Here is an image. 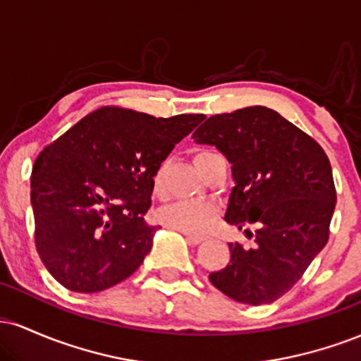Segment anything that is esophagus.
Segmentation results:
<instances>
[{"instance_id": "34e87169", "label": "esophagus", "mask_w": 361, "mask_h": 361, "mask_svg": "<svg viewBox=\"0 0 361 361\" xmlns=\"http://www.w3.org/2000/svg\"><path fill=\"white\" fill-rule=\"evenodd\" d=\"M183 235H185L186 241H188L190 244H193V246H197V244H200V243L205 241V239L200 238V235H192V234H185V233H183Z\"/></svg>"}]
</instances>
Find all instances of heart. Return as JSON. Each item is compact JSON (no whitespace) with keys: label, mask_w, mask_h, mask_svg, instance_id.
I'll use <instances>...</instances> for the list:
<instances>
[{"label":"heart","mask_w":361,"mask_h":361,"mask_svg":"<svg viewBox=\"0 0 361 361\" xmlns=\"http://www.w3.org/2000/svg\"><path fill=\"white\" fill-rule=\"evenodd\" d=\"M212 151H198L195 154V166L198 171H202L207 166L209 161L217 157ZM152 188H154V195L157 197H164V171L163 168L154 175V181H152ZM219 210L214 204L200 200H180L175 204H169L159 210L157 219L163 224L164 227L173 231H180V233L192 234V235H202L209 231L217 219Z\"/></svg>","instance_id":"1"}]
</instances>
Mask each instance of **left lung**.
Here are the masks:
<instances>
[{"label":"left lung","instance_id":"1","mask_svg":"<svg viewBox=\"0 0 361 361\" xmlns=\"http://www.w3.org/2000/svg\"><path fill=\"white\" fill-rule=\"evenodd\" d=\"M192 139L215 146L233 164L224 221L255 238L250 250L229 243L231 261L209 280L235 302L271 304L300 280L329 238L336 205L329 159L316 140L267 106L214 115Z\"/></svg>","mask_w":361,"mask_h":361}]
</instances>
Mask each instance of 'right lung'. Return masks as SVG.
<instances>
[{
	"label": "right lung",
	"mask_w": 361,
	"mask_h": 361,
	"mask_svg": "<svg viewBox=\"0 0 361 361\" xmlns=\"http://www.w3.org/2000/svg\"><path fill=\"white\" fill-rule=\"evenodd\" d=\"M204 118L105 106L40 152L30 178L35 246L62 287L102 292L142 264L156 234L144 221L154 175Z\"/></svg>",
	"instance_id": "add662e5"
}]
</instances>
